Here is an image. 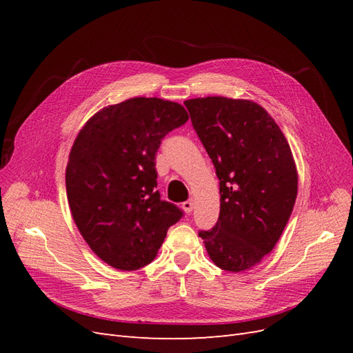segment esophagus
Masks as SVG:
<instances>
[{"instance_id": "1", "label": "esophagus", "mask_w": 353, "mask_h": 353, "mask_svg": "<svg viewBox=\"0 0 353 353\" xmlns=\"http://www.w3.org/2000/svg\"><path fill=\"white\" fill-rule=\"evenodd\" d=\"M193 206H194L193 200H187V201L183 203V209H184L185 213H191V210H193Z\"/></svg>"}]
</instances>
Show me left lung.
Returning <instances> with one entry per match:
<instances>
[{
	"label": "left lung",
	"instance_id": "8db88e82",
	"mask_svg": "<svg viewBox=\"0 0 353 353\" xmlns=\"http://www.w3.org/2000/svg\"><path fill=\"white\" fill-rule=\"evenodd\" d=\"M184 104L219 178L218 222L199 236L221 270H249L274 249L293 212L297 170L290 145L253 101L206 97Z\"/></svg>",
	"mask_w": 353,
	"mask_h": 353
}]
</instances>
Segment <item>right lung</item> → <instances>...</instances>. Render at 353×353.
<instances>
[{"instance_id":"obj_1","label":"right lung","mask_w":353,"mask_h":353,"mask_svg":"<svg viewBox=\"0 0 353 353\" xmlns=\"http://www.w3.org/2000/svg\"><path fill=\"white\" fill-rule=\"evenodd\" d=\"M188 114L183 105L135 97L104 108L85 123L66 168L74 223L101 261L134 271L150 263L184 212L160 199L156 153Z\"/></svg>"}]
</instances>
